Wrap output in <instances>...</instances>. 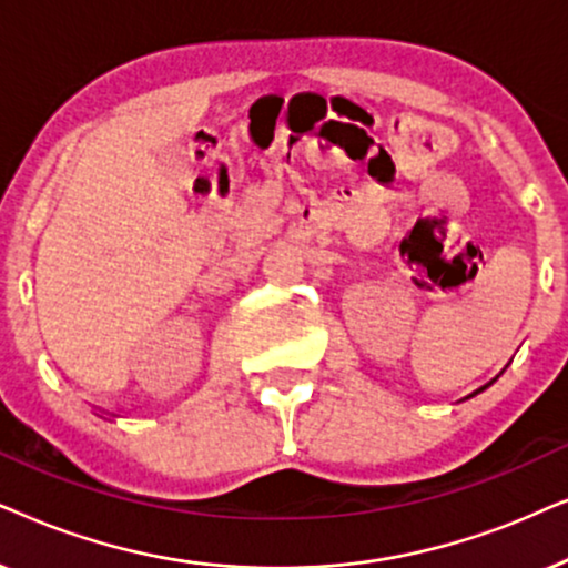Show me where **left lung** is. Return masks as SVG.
Instances as JSON below:
<instances>
[{"label":"left lung","mask_w":568,"mask_h":568,"mask_svg":"<svg viewBox=\"0 0 568 568\" xmlns=\"http://www.w3.org/2000/svg\"><path fill=\"white\" fill-rule=\"evenodd\" d=\"M494 382H496V379H494ZM483 389H486V387H483ZM475 395H478V392H475Z\"/></svg>","instance_id":"1"}]
</instances>
